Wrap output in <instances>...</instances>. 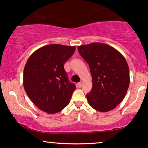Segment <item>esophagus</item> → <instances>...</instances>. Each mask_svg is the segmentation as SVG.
Masks as SVG:
<instances>
[{
    "instance_id": "34e87169",
    "label": "esophagus",
    "mask_w": 148,
    "mask_h": 148,
    "mask_svg": "<svg viewBox=\"0 0 148 148\" xmlns=\"http://www.w3.org/2000/svg\"><path fill=\"white\" fill-rule=\"evenodd\" d=\"M78 87H81L82 86V82H78Z\"/></svg>"
}]
</instances>
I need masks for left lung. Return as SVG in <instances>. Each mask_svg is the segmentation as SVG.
I'll return each instance as SVG.
<instances>
[{
  "instance_id": "1",
  "label": "left lung",
  "mask_w": 148,
  "mask_h": 148,
  "mask_svg": "<svg viewBox=\"0 0 148 148\" xmlns=\"http://www.w3.org/2000/svg\"><path fill=\"white\" fill-rule=\"evenodd\" d=\"M81 56L88 64L92 88L86 94L92 108L109 112L122 102L130 84V70L121 53L112 46L94 42L78 46Z\"/></svg>"
}]
</instances>
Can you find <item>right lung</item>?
<instances>
[{
  "instance_id": "1",
  "label": "right lung",
  "mask_w": 148,
  "mask_h": 148,
  "mask_svg": "<svg viewBox=\"0 0 148 148\" xmlns=\"http://www.w3.org/2000/svg\"><path fill=\"white\" fill-rule=\"evenodd\" d=\"M75 50V46L46 45L33 52L26 62L24 88L36 106L46 113H58L70 102L76 86L68 80L64 65Z\"/></svg>"
}]
</instances>
